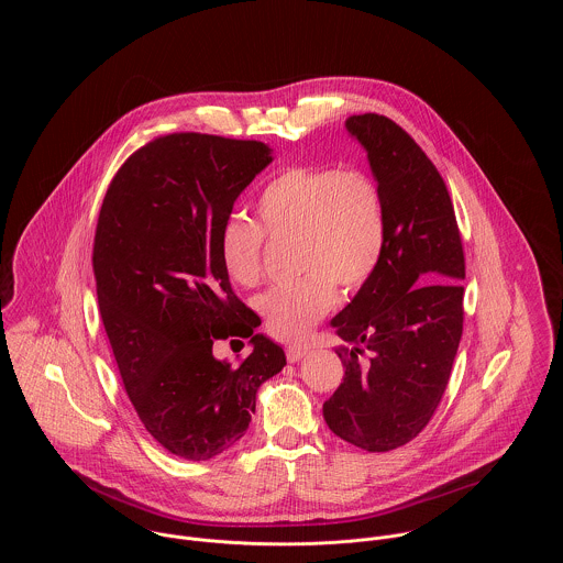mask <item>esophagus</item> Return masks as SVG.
Segmentation results:
<instances>
[{"instance_id": "1", "label": "esophagus", "mask_w": 563, "mask_h": 563, "mask_svg": "<svg viewBox=\"0 0 563 563\" xmlns=\"http://www.w3.org/2000/svg\"><path fill=\"white\" fill-rule=\"evenodd\" d=\"M308 351H310V349H308L306 344H292V346L286 349V357H288V362L295 364V362L303 360V357L308 355Z\"/></svg>"}]
</instances>
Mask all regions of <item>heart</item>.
Instances as JSON below:
<instances>
[{
    "instance_id": "1",
    "label": "heart",
    "mask_w": 563,
    "mask_h": 563,
    "mask_svg": "<svg viewBox=\"0 0 563 563\" xmlns=\"http://www.w3.org/2000/svg\"><path fill=\"white\" fill-rule=\"evenodd\" d=\"M257 223L239 214L219 232L221 264L232 282L251 288L262 277L267 234L295 239L303 275L257 297L266 329L299 340L333 308L338 286L362 290L382 266L388 242V208L379 181L362 168L290 166L271 177L255 199Z\"/></svg>"
}]
</instances>
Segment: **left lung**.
<instances>
[{
  "mask_svg": "<svg viewBox=\"0 0 563 563\" xmlns=\"http://www.w3.org/2000/svg\"><path fill=\"white\" fill-rule=\"evenodd\" d=\"M346 130L368 152L388 208L382 266L331 321L344 340L329 429L368 453L413 440L431 420L464 331V246L446 184L393 119L353 114Z\"/></svg>",
  "mask_w": 563,
  "mask_h": 563,
  "instance_id": "obj_1",
  "label": "left lung"
}]
</instances>
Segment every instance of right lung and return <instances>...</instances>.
<instances>
[{"label": "right lung", "instance_id": "1", "mask_svg": "<svg viewBox=\"0 0 563 563\" xmlns=\"http://www.w3.org/2000/svg\"><path fill=\"white\" fill-rule=\"evenodd\" d=\"M273 161L260 141L177 132L136 150L112 177L92 244L99 312L125 393L168 453L203 462L241 442L257 388L286 366L253 333L232 290L219 232L234 201ZM251 336L239 367L217 339Z\"/></svg>", "mask_w": 563, "mask_h": 563}]
</instances>
